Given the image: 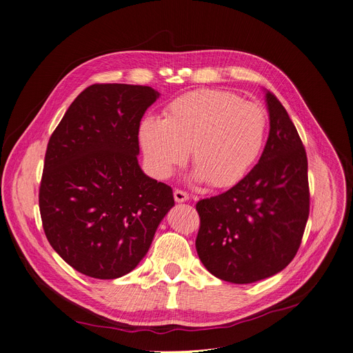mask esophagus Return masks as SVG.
Instances as JSON below:
<instances>
[{"label":"esophagus","mask_w":353,"mask_h":353,"mask_svg":"<svg viewBox=\"0 0 353 353\" xmlns=\"http://www.w3.org/2000/svg\"><path fill=\"white\" fill-rule=\"evenodd\" d=\"M173 196H174V200H176L177 203H184V201H187V200H188V194L185 193V191L179 190V188H176V190H174Z\"/></svg>","instance_id":"34e87169"}]
</instances>
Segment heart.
<instances>
[{
  "mask_svg": "<svg viewBox=\"0 0 353 353\" xmlns=\"http://www.w3.org/2000/svg\"><path fill=\"white\" fill-rule=\"evenodd\" d=\"M266 131L268 112L261 104L230 91L200 90L173 100L165 119L145 118L138 135L157 177H169L193 149L197 179L223 188L241 181L254 165Z\"/></svg>",
  "mask_w": 353,
  "mask_h": 353,
  "instance_id": "heart-1",
  "label": "heart"
}]
</instances>
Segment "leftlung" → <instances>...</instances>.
I'll return each mask as SVG.
<instances>
[{
  "label": "left lung",
  "instance_id": "left-lung-1",
  "mask_svg": "<svg viewBox=\"0 0 353 353\" xmlns=\"http://www.w3.org/2000/svg\"><path fill=\"white\" fill-rule=\"evenodd\" d=\"M270 131L263 153L228 191L200 200L199 258L215 277L248 284L290 263L310 214L307 153L294 123L270 91Z\"/></svg>",
  "mask_w": 353,
  "mask_h": 353
}]
</instances>
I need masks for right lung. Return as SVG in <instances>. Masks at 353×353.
<instances>
[{
	"label": "right lung",
	"mask_w": 353,
	"mask_h": 353,
	"mask_svg": "<svg viewBox=\"0 0 353 353\" xmlns=\"http://www.w3.org/2000/svg\"><path fill=\"white\" fill-rule=\"evenodd\" d=\"M159 92L92 84L53 131L39 187L45 235L60 258L94 279H117L148 253L174 205L170 185L138 165L139 125Z\"/></svg>",
	"instance_id": "obj_1"
}]
</instances>
